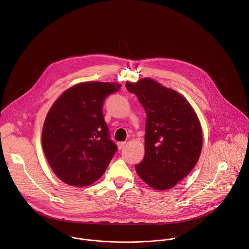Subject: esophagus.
Listing matches in <instances>:
<instances>
[{
    "instance_id": "esophagus-1",
    "label": "esophagus",
    "mask_w": 249,
    "mask_h": 249,
    "mask_svg": "<svg viewBox=\"0 0 249 249\" xmlns=\"http://www.w3.org/2000/svg\"><path fill=\"white\" fill-rule=\"evenodd\" d=\"M125 144H126V142H120L117 143V145H118V148H119V149L124 148V147L125 146Z\"/></svg>"
}]
</instances>
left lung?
Segmentation results:
<instances>
[{
    "label": "left lung",
    "mask_w": 249,
    "mask_h": 249,
    "mask_svg": "<svg viewBox=\"0 0 249 249\" xmlns=\"http://www.w3.org/2000/svg\"><path fill=\"white\" fill-rule=\"evenodd\" d=\"M146 114L144 157L135 166L148 186L165 191L186 178L197 163L202 149V129L190 103L176 90L144 77L126 81Z\"/></svg>",
    "instance_id": "1"
}]
</instances>
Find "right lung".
Masks as SVG:
<instances>
[{
    "label": "right lung",
    "instance_id": "1",
    "mask_svg": "<svg viewBox=\"0 0 249 249\" xmlns=\"http://www.w3.org/2000/svg\"><path fill=\"white\" fill-rule=\"evenodd\" d=\"M117 82L86 81L64 91L50 108L42 129V147L55 176L84 187L103 177L117 145L109 139L103 105L120 89Z\"/></svg>",
    "mask_w": 249,
    "mask_h": 249
}]
</instances>
